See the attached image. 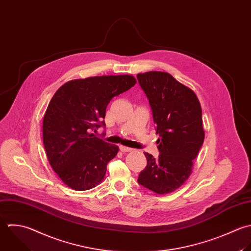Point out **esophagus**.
<instances>
[{"mask_svg": "<svg viewBox=\"0 0 251 251\" xmlns=\"http://www.w3.org/2000/svg\"><path fill=\"white\" fill-rule=\"evenodd\" d=\"M120 151H121L122 152H128V151H132L133 149L128 148V147H125V146H120Z\"/></svg>", "mask_w": 251, "mask_h": 251, "instance_id": "34e87169", "label": "esophagus"}]
</instances>
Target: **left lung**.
Here are the masks:
<instances>
[{
  "instance_id": "1",
  "label": "left lung",
  "mask_w": 251,
  "mask_h": 251,
  "mask_svg": "<svg viewBox=\"0 0 251 251\" xmlns=\"http://www.w3.org/2000/svg\"><path fill=\"white\" fill-rule=\"evenodd\" d=\"M137 78L149 99L160 137L156 141L158 159L145 152L148 164L138 182L155 194H170L189 179L203 144L201 102L192 89L167 72L149 71Z\"/></svg>"
}]
</instances>
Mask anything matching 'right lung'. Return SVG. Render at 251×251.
<instances>
[{
    "label": "right lung",
    "mask_w": 251,
    "mask_h": 251,
    "mask_svg": "<svg viewBox=\"0 0 251 251\" xmlns=\"http://www.w3.org/2000/svg\"><path fill=\"white\" fill-rule=\"evenodd\" d=\"M132 75H104L63 84L51 98L43 120V142L49 162L60 180L75 191L95 188L119 148L97 138L105 126V109L113 97L131 89Z\"/></svg>",
    "instance_id": "obj_1"
}]
</instances>
